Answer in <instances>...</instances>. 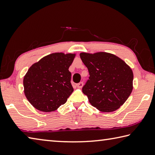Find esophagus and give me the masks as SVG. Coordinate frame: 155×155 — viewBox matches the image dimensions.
Instances as JSON below:
<instances>
[{
	"label": "esophagus",
	"instance_id": "1",
	"mask_svg": "<svg viewBox=\"0 0 155 155\" xmlns=\"http://www.w3.org/2000/svg\"><path fill=\"white\" fill-rule=\"evenodd\" d=\"M76 86H77V87L79 88H82V86H83V82H81L80 83L77 84H76Z\"/></svg>",
	"mask_w": 155,
	"mask_h": 155
}]
</instances>
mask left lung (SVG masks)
<instances>
[{
	"label": "left lung",
	"instance_id": "left-lung-1",
	"mask_svg": "<svg viewBox=\"0 0 155 155\" xmlns=\"http://www.w3.org/2000/svg\"><path fill=\"white\" fill-rule=\"evenodd\" d=\"M80 56L90 75L82 88L90 104L104 112L118 110L133 90L134 73L131 68L112 54L82 52Z\"/></svg>",
	"mask_w": 155,
	"mask_h": 155
}]
</instances>
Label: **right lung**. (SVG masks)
Segmentation results:
<instances>
[{
  "mask_svg": "<svg viewBox=\"0 0 155 155\" xmlns=\"http://www.w3.org/2000/svg\"><path fill=\"white\" fill-rule=\"evenodd\" d=\"M75 56L53 53L29 68L23 80L24 94L35 108L50 112L66 103L73 91L69 68Z\"/></svg>",
  "mask_w": 155,
  "mask_h": 155,
  "instance_id": "add662e5",
  "label": "right lung"
}]
</instances>
